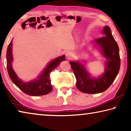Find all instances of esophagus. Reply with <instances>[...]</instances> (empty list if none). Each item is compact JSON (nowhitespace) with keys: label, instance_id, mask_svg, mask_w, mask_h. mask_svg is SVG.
I'll list each match as a JSON object with an SVG mask.
<instances>
[{"label":"esophagus","instance_id":"34e87169","mask_svg":"<svg viewBox=\"0 0 131 131\" xmlns=\"http://www.w3.org/2000/svg\"><path fill=\"white\" fill-rule=\"evenodd\" d=\"M66 57L68 58H71V57L72 56V55L70 52H67L66 54Z\"/></svg>","mask_w":131,"mask_h":131}]
</instances>
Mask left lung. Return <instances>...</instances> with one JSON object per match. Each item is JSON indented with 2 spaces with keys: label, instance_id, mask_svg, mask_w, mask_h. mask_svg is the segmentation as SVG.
<instances>
[{
  "label": "left lung",
  "instance_id": "left-lung-1",
  "mask_svg": "<svg viewBox=\"0 0 131 131\" xmlns=\"http://www.w3.org/2000/svg\"><path fill=\"white\" fill-rule=\"evenodd\" d=\"M103 33L105 36L95 40L107 59L105 72L102 76L99 78H91L83 65L77 62H70L76 79V87L79 91L85 94L105 91L113 83L120 68L119 48L111 34L109 26H104Z\"/></svg>",
  "mask_w": 131,
  "mask_h": 131
}]
</instances>
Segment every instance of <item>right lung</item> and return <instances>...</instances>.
<instances>
[{
  "label": "right lung",
  "instance_id": "obj_1",
  "mask_svg": "<svg viewBox=\"0 0 131 131\" xmlns=\"http://www.w3.org/2000/svg\"><path fill=\"white\" fill-rule=\"evenodd\" d=\"M13 40H12L7 50V69L8 75L13 83L18 87L25 94L31 96H40L48 94L52 90V86L51 84L50 74L51 71L54 70L58 66L61 62L65 61V55L54 59L47 66L42 74L36 80L31 81L29 83H24L18 77L13 70L12 62L13 61L12 47Z\"/></svg>",
  "mask_w": 131,
  "mask_h": 131
}]
</instances>
